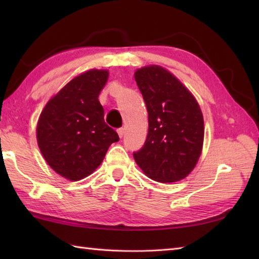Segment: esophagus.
I'll list each match as a JSON object with an SVG mask.
<instances>
[{"label": "esophagus", "instance_id": "obj_1", "mask_svg": "<svg viewBox=\"0 0 259 259\" xmlns=\"http://www.w3.org/2000/svg\"><path fill=\"white\" fill-rule=\"evenodd\" d=\"M117 131H118V135H119L120 138H122L123 135H124V128H119Z\"/></svg>", "mask_w": 259, "mask_h": 259}]
</instances>
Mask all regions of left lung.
I'll return each instance as SVG.
<instances>
[{
  "label": "left lung",
  "mask_w": 259,
  "mask_h": 259,
  "mask_svg": "<svg viewBox=\"0 0 259 259\" xmlns=\"http://www.w3.org/2000/svg\"><path fill=\"white\" fill-rule=\"evenodd\" d=\"M148 110V136L134 152L137 164L158 183L184 179L195 168L203 142L199 104L175 75L158 65L136 71Z\"/></svg>",
  "instance_id": "1"
}]
</instances>
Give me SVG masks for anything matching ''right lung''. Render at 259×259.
I'll list each match as a JSON object with an SVG mask.
<instances>
[{
    "mask_svg": "<svg viewBox=\"0 0 259 259\" xmlns=\"http://www.w3.org/2000/svg\"><path fill=\"white\" fill-rule=\"evenodd\" d=\"M109 73L90 70L75 76L54 96L41 112L36 126L37 145L54 171L76 181L91 175L109 147L119 141L104 122L99 102Z\"/></svg>",
    "mask_w": 259,
    "mask_h": 259,
    "instance_id": "1",
    "label": "right lung"
}]
</instances>
